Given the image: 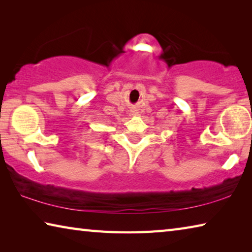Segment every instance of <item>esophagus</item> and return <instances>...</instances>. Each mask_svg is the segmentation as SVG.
Returning a JSON list of instances; mask_svg holds the SVG:
<instances>
[{"mask_svg": "<svg viewBox=\"0 0 252 252\" xmlns=\"http://www.w3.org/2000/svg\"><path fill=\"white\" fill-rule=\"evenodd\" d=\"M134 114H136V110L133 109V110H131V115H134Z\"/></svg>", "mask_w": 252, "mask_h": 252, "instance_id": "1", "label": "esophagus"}]
</instances>
